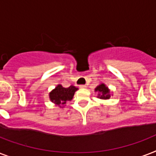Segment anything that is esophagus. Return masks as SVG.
<instances>
[{
  "label": "esophagus",
  "instance_id": "obj_1",
  "mask_svg": "<svg viewBox=\"0 0 156 156\" xmlns=\"http://www.w3.org/2000/svg\"><path fill=\"white\" fill-rule=\"evenodd\" d=\"M79 87H80V88H86V87H87V86H86V85H80V86H79Z\"/></svg>",
  "mask_w": 156,
  "mask_h": 156
}]
</instances>
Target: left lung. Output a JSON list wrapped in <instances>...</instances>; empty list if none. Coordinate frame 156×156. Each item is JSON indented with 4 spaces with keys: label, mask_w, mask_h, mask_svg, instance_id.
<instances>
[{
    "label": "left lung",
    "mask_w": 156,
    "mask_h": 156,
    "mask_svg": "<svg viewBox=\"0 0 156 156\" xmlns=\"http://www.w3.org/2000/svg\"><path fill=\"white\" fill-rule=\"evenodd\" d=\"M95 91L99 92V96L98 97L100 98V99H103V100H108V99L111 97L110 95H109V90L104 84L98 86L97 87L95 88Z\"/></svg>",
    "instance_id": "8db88e82"
}]
</instances>
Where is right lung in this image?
Segmentation results:
<instances>
[{"label":"right lung","instance_id":"add662e5","mask_svg":"<svg viewBox=\"0 0 156 156\" xmlns=\"http://www.w3.org/2000/svg\"><path fill=\"white\" fill-rule=\"evenodd\" d=\"M78 90V88L70 86L69 87H63L61 85H58L52 92H50L49 97L52 103L56 104L58 106H62L66 104L67 101L73 99L74 92Z\"/></svg>","mask_w":156,"mask_h":156}]
</instances>
